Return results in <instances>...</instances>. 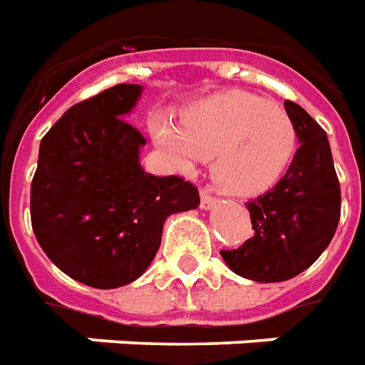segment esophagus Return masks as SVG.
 <instances>
[{
    "label": "esophagus",
    "instance_id": "1",
    "mask_svg": "<svg viewBox=\"0 0 365 365\" xmlns=\"http://www.w3.org/2000/svg\"><path fill=\"white\" fill-rule=\"evenodd\" d=\"M215 202H217V200H215L214 194H210L208 190H202V196H200V206H202V210L214 208Z\"/></svg>",
    "mask_w": 365,
    "mask_h": 365
}]
</instances>
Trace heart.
<instances>
[{
    "instance_id": "heart-1",
    "label": "heart",
    "mask_w": 365,
    "mask_h": 365,
    "mask_svg": "<svg viewBox=\"0 0 365 365\" xmlns=\"http://www.w3.org/2000/svg\"><path fill=\"white\" fill-rule=\"evenodd\" d=\"M153 140L180 171L214 157L212 175L231 196L267 192L288 171L297 151V130L280 106L243 91L204 98L179 128L157 118Z\"/></svg>"
}]
</instances>
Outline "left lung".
Returning <instances> with one entry per match:
<instances>
[{
	"label": "left lung",
	"mask_w": 365,
	"mask_h": 365,
	"mask_svg": "<svg viewBox=\"0 0 365 365\" xmlns=\"http://www.w3.org/2000/svg\"><path fill=\"white\" fill-rule=\"evenodd\" d=\"M284 108L302 145L276 186L247 202L252 237L222 251L233 272L255 282H284L307 270L340 220V185L327 132L299 105L286 101Z\"/></svg>",
	"instance_id": "8db88e82"
}]
</instances>
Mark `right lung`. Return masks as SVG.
<instances>
[{
    "mask_svg": "<svg viewBox=\"0 0 365 365\" xmlns=\"http://www.w3.org/2000/svg\"><path fill=\"white\" fill-rule=\"evenodd\" d=\"M140 95L134 83L105 89L68 108L41 142L31 185L34 235L56 267L91 288L140 278L165 220L200 204L192 182L142 169L145 138L124 118Z\"/></svg>",
    "mask_w": 365,
    "mask_h": 365,
    "instance_id": "1",
    "label": "right lung"
}]
</instances>
